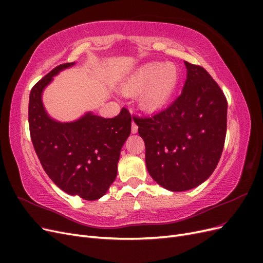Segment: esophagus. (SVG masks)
<instances>
[{"label":"esophagus","instance_id":"obj_1","mask_svg":"<svg viewBox=\"0 0 263 263\" xmlns=\"http://www.w3.org/2000/svg\"><path fill=\"white\" fill-rule=\"evenodd\" d=\"M137 132H138V126L133 122V124H132V133L133 134H136Z\"/></svg>","mask_w":263,"mask_h":263}]
</instances>
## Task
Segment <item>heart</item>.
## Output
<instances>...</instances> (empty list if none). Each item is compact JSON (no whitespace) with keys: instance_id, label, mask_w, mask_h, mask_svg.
Listing matches in <instances>:
<instances>
[{"instance_id":"heart-1","label":"heart","mask_w":263,"mask_h":263,"mask_svg":"<svg viewBox=\"0 0 263 263\" xmlns=\"http://www.w3.org/2000/svg\"><path fill=\"white\" fill-rule=\"evenodd\" d=\"M180 81V72L172 63H149L126 79L123 90L136 93L139 106L146 112L162 108L170 101Z\"/></svg>"}]
</instances>
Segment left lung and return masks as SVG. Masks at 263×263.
Here are the masks:
<instances>
[{
	"label": "left lung",
	"mask_w": 263,
	"mask_h": 263,
	"mask_svg": "<svg viewBox=\"0 0 263 263\" xmlns=\"http://www.w3.org/2000/svg\"><path fill=\"white\" fill-rule=\"evenodd\" d=\"M180 97L148 117H135L146 165L159 185L182 192L208 180L219 161L227 129V101L208 71L184 61Z\"/></svg>",
	"instance_id": "left-lung-1"
}]
</instances>
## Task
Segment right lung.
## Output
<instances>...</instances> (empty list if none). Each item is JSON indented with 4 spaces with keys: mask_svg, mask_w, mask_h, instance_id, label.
<instances>
[{
    "mask_svg": "<svg viewBox=\"0 0 263 263\" xmlns=\"http://www.w3.org/2000/svg\"><path fill=\"white\" fill-rule=\"evenodd\" d=\"M74 62L55 67L29 94L28 123L37 157L52 182L63 192L86 201L105 195L117 176L119 155L132 129L125 107L104 118L86 112L73 122L55 121L46 112L43 92L60 71Z\"/></svg>",
    "mask_w": 263,
    "mask_h": 263,
    "instance_id": "obj_1",
    "label": "right lung"
}]
</instances>
